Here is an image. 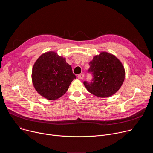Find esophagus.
<instances>
[{"instance_id":"1","label":"esophagus","mask_w":153,"mask_h":153,"mask_svg":"<svg viewBox=\"0 0 153 153\" xmlns=\"http://www.w3.org/2000/svg\"><path fill=\"white\" fill-rule=\"evenodd\" d=\"M77 77L80 80H82V79H83V77H84V74H80L77 76Z\"/></svg>"}]
</instances>
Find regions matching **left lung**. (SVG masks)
<instances>
[{
    "label": "left lung",
    "instance_id": "1",
    "mask_svg": "<svg viewBox=\"0 0 153 153\" xmlns=\"http://www.w3.org/2000/svg\"><path fill=\"white\" fill-rule=\"evenodd\" d=\"M88 72L93 74L90 82L83 84L90 93L99 97H107L115 94L123 83L125 71L121 62L114 55L101 52L90 62Z\"/></svg>",
    "mask_w": 153,
    "mask_h": 153
}]
</instances>
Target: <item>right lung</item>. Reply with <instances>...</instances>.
<instances>
[{"instance_id":"right-lung-1","label":"right lung","mask_w":153,"mask_h":153,"mask_svg":"<svg viewBox=\"0 0 153 153\" xmlns=\"http://www.w3.org/2000/svg\"><path fill=\"white\" fill-rule=\"evenodd\" d=\"M32 81L37 93L48 100H56L66 93L76 79L65 58L54 51L42 54L32 70Z\"/></svg>"}]
</instances>
